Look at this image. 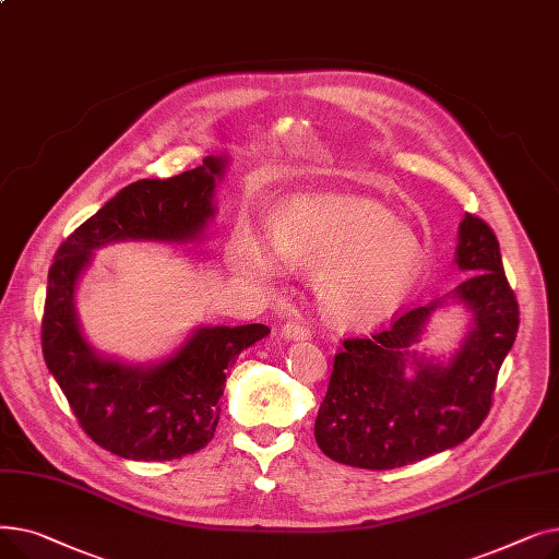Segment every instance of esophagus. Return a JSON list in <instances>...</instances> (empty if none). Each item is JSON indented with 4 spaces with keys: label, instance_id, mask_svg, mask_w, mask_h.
<instances>
[{
    "label": "esophagus",
    "instance_id": "34e87169",
    "mask_svg": "<svg viewBox=\"0 0 559 559\" xmlns=\"http://www.w3.org/2000/svg\"><path fill=\"white\" fill-rule=\"evenodd\" d=\"M281 335L285 340H308L310 329L304 326L301 321H287V324H283V329H281Z\"/></svg>",
    "mask_w": 559,
    "mask_h": 559
}]
</instances>
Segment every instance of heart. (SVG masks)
<instances>
[{"label": "heart", "instance_id": "b5f03b06", "mask_svg": "<svg viewBox=\"0 0 559 559\" xmlns=\"http://www.w3.org/2000/svg\"><path fill=\"white\" fill-rule=\"evenodd\" d=\"M281 258L316 270L319 312L342 329H365L390 317L413 289L424 251L417 235L396 224L378 203L344 194H301L287 201L274 222ZM272 242L247 230L235 264L247 276L276 274Z\"/></svg>", "mask_w": 559, "mask_h": 559}]
</instances>
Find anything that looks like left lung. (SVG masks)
Returning <instances> with one entry per match:
<instances>
[{"mask_svg": "<svg viewBox=\"0 0 559 559\" xmlns=\"http://www.w3.org/2000/svg\"><path fill=\"white\" fill-rule=\"evenodd\" d=\"M455 262L466 278L449 297L396 314L371 337L342 342L314 421L317 447L331 460L373 472L405 466L462 444L489 415L498 369L516 340L519 304L480 217L464 215ZM449 300L473 312V326L442 364L414 346Z\"/></svg>", "mask_w": 559, "mask_h": 559, "instance_id": "8db88e82", "label": "left lung"}]
</instances>
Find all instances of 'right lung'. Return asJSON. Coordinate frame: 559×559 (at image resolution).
Masks as SVG:
<instances>
[{"instance_id": "obj_1", "label": "right lung", "mask_w": 559, "mask_h": 559, "mask_svg": "<svg viewBox=\"0 0 559 559\" xmlns=\"http://www.w3.org/2000/svg\"><path fill=\"white\" fill-rule=\"evenodd\" d=\"M226 156L171 179H142L117 192L58 247L47 278L43 356L85 435L102 449L142 462L176 460L211 442L226 369L245 348L267 337L262 324L199 326L154 365L112 360L87 344L74 306L76 283L93 251L112 242L197 240L215 217V186Z\"/></svg>"}]
</instances>
